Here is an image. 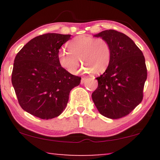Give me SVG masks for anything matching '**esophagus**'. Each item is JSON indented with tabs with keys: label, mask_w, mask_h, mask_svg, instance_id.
<instances>
[{
	"label": "esophagus",
	"mask_w": 160,
	"mask_h": 160,
	"mask_svg": "<svg viewBox=\"0 0 160 160\" xmlns=\"http://www.w3.org/2000/svg\"><path fill=\"white\" fill-rule=\"evenodd\" d=\"M85 81H86V78H82V80H81V84H84L85 82Z\"/></svg>",
	"instance_id": "esophagus-1"
}]
</instances>
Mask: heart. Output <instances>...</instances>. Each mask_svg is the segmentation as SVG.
Wrapping results in <instances>:
<instances>
[{
	"label": "heart",
	"instance_id": "b5f03b06",
	"mask_svg": "<svg viewBox=\"0 0 160 160\" xmlns=\"http://www.w3.org/2000/svg\"><path fill=\"white\" fill-rule=\"evenodd\" d=\"M69 52L61 50L58 53L59 64L68 73L75 74L82 62L86 66V73L100 74L105 72L111 60V47L103 38L82 35L76 37L68 43Z\"/></svg>",
	"mask_w": 160,
	"mask_h": 160
}]
</instances>
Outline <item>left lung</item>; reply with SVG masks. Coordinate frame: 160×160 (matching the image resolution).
Returning a JSON list of instances; mask_svg holds the SVG:
<instances>
[{"instance_id": "1", "label": "left lung", "mask_w": 160, "mask_h": 160, "mask_svg": "<svg viewBox=\"0 0 160 160\" xmlns=\"http://www.w3.org/2000/svg\"><path fill=\"white\" fill-rule=\"evenodd\" d=\"M110 43L111 60L104 73L96 78L98 88L92 98L100 114L116 119L128 115L143 100L147 78L143 52L132 39L114 30L94 35Z\"/></svg>"}]
</instances>
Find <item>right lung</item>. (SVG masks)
Listing matches in <instances>:
<instances>
[{
    "label": "right lung",
    "mask_w": 160,
    "mask_h": 160,
    "mask_svg": "<svg viewBox=\"0 0 160 160\" xmlns=\"http://www.w3.org/2000/svg\"><path fill=\"white\" fill-rule=\"evenodd\" d=\"M71 35L47 33L32 38L15 57L12 82L18 102L28 113L53 119L65 110L70 92L81 78L60 66L59 50Z\"/></svg>",
    "instance_id": "right-lung-1"
}]
</instances>
